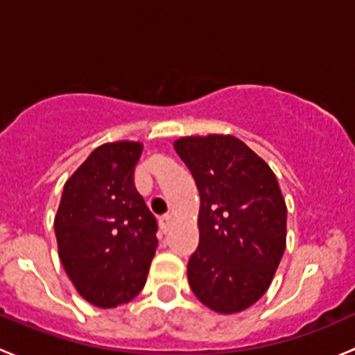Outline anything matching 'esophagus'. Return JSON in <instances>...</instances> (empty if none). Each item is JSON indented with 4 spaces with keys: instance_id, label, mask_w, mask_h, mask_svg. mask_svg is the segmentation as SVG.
<instances>
[{
    "instance_id": "obj_1",
    "label": "esophagus",
    "mask_w": 355,
    "mask_h": 355,
    "mask_svg": "<svg viewBox=\"0 0 355 355\" xmlns=\"http://www.w3.org/2000/svg\"><path fill=\"white\" fill-rule=\"evenodd\" d=\"M173 215H169V214H166V215H162V217L159 218V224H160V229H162L164 232L167 231V229L171 227V224H173Z\"/></svg>"
}]
</instances>
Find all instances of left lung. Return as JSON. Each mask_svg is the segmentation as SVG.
Masks as SVG:
<instances>
[{
    "label": "left lung",
    "instance_id": "obj_1",
    "mask_svg": "<svg viewBox=\"0 0 355 355\" xmlns=\"http://www.w3.org/2000/svg\"><path fill=\"white\" fill-rule=\"evenodd\" d=\"M200 193V244L188 282L222 314L244 311L266 292L286 251L287 207L268 164L231 135L174 141Z\"/></svg>",
    "mask_w": 355,
    "mask_h": 355
}]
</instances>
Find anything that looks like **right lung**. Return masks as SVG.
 Returning a JSON list of instances; mask_svg holds the SVG:
<instances>
[{"mask_svg":"<svg viewBox=\"0 0 355 355\" xmlns=\"http://www.w3.org/2000/svg\"><path fill=\"white\" fill-rule=\"evenodd\" d=\"M144 145L104 144L64 182L54 218L60 259L78 294L97 308L137 297L157 248V220L135 188Z\"/></svg>","mask_w":355,"mask_h":355,"instance_id":"right-lung-1","label":"right lung"}]
</instances>
